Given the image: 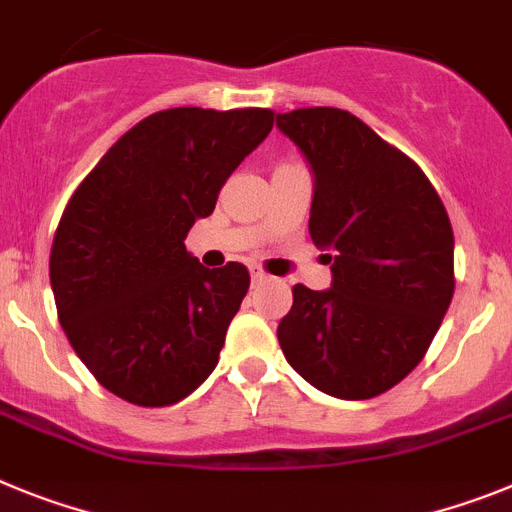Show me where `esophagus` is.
I'll use <instances>...</instances> for the list:
<instances>
[{"label": "esophagus", "mask_w": 512, "mask_h": 512, "mask_svg": "<svg viewBox=\"0 0 512 512\" xmlns=\"http://www.w3.org/2000/svg\"><path fill=\"white\" fill-rule=\"evenodd\" d=\"M250 273H252V281H255V283H260V281H268V273H265V270H262L260 265H252V268H250Z\"/></svg>", "instance_id": "34e87169"}]
</instances>
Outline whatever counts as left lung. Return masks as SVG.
Here are the masks:
<instances>
[{
    "instance_id": "left-lung-1",
    "label": "left lung",
    "mask_w": 512,
    "mask_h": 512,
    "mask_svg": "<svg viewBox=\"0 0 512 512\" xmlns=\"http://www.w3.org/2000/svg\"><path fill=\"white\" fill-rule=\"evenodd\" d=\"M278 128L314 170L309 234L332 250L330 291L293 286L283 355L330 397H379L425 358L451 304V219L425 172L348 110H291Z\"/></svg>"
}]
</instances>
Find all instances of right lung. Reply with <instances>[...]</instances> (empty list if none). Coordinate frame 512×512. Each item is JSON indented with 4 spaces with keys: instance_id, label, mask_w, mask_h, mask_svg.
<instances>
[{
    "instance_id": "1",
    "label": "right lung",
    "mask_w": 512,
    "mask_h": 512,
    "mask_svg": "<svg viewBox=\"0 0 512 512\" xmlns=\"http://www.w3.org/2000/svg\"><path fill=\"white\" fill-rule=\"evenodd\" d=\"M273 121L268 108L159 110L71 193L51 247L53 299L74 353L115 397L170 407L219 363L250 270L203 268L185 237Z\"/></svg>"
}]
</instances>
